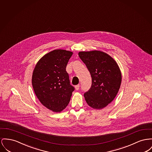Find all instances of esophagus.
Segmentation results:
<instances>
[{"label":"esophagus","instance_id":"obj_1","mask_svg":"<svg viewBox=\"0 0 152 152\" xmlns=\"http://www.w3.org/2000/svg\"><path fill=\"white\" fill-rule=\"evenodd\" d=\"M79 88H80V85L79 84L76 85L75 86V89H76V90H78V89H79Z\"/></svg>","mask_w":152,"mask_h":152}]
</instances>
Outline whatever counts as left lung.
I'll return each instance as SVG.
<instances>
[{"mask_svg": "<svg viewBox=\"0 0 152 152\" xmlns=\"http://www.w3.org/2000/svg\"><path fill=\"white\" fill-rule=\"evenodd\" d=\"M79 56L92 77L90 89L84 96L94 109L106 107L115 98L120 88L122 74L116 61L108 54L99 50L80 52Z\"/></svg>", "mask_w": 152, "mask_h": 152, "instance_id": "left-lung-1", "label": "left lung"}]
</instances>
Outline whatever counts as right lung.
Returning <instances> with one entry per match:
<instances>
[{
    "mask_svg": "<svg viewBox=\"0 0 152 152\" xmlns=\"http://www.w3.org/2000/svg\"><path fill=\"white\" fill-rule=\"evenodd\" d=\"M73 53L56 49L37 63L32 75L35 94L45 107L60 113L68 106L75 88L71 85L66 66Z\"/></svg>",
    "mask_w": 152,
    "mask_h": 152,
    "instance_id": "1",
    "label": "right lung"
}]
</instances>
